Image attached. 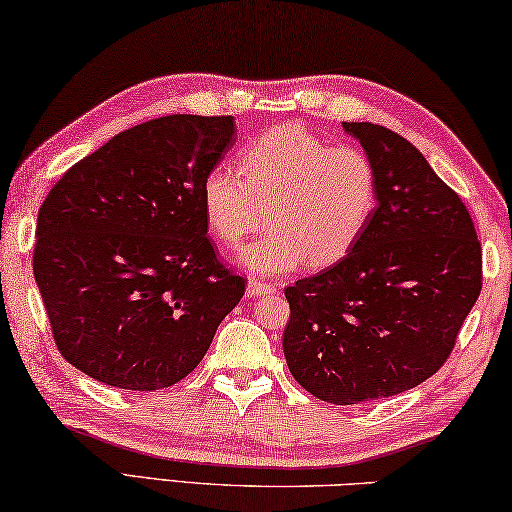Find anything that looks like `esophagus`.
<instances>
[{
  "mask_svg": "<svg viewBox=\"0 0 512 512\" xmlns=\"http://www.w3.org/2000/svg\"><path fill=\"white\" fill-rule=\"evenodd\" d=\"M276 288L270 286V283H263V281H256V279H249L247 283V297L254 299V297H263V295H274Z\"/></svg>",
  "mask_w": 512,
  "mask_h": 512,
  "instance_id": "obj_1",
  "label": "esophagus"
}]
</instances>
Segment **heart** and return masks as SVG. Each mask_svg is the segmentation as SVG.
I'll list each match as a JSON object with an SVG mask.
<instances>
[{
  "label": "heart",
  "instance_id": "1",
  "mask_svg": "<svg viewBox=\"0 0 512 512\" xmlns=\"http://www.w3.org/2000/svg\"><path fill=\"white\" fill-rule=\"evenodd\" d=\"M238 167L208 170L199 197L208 231L224 247H236L254 231L265 208L270 229L236 256L251 274L338 263L356 247L379 201L370 156L356 147H331L299 124L249 140Z\"/></svg>",
  "mask_w": 512,
  "mask_h": 512
}]
</instances>
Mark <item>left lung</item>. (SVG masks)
<instances>
[{
  "label": "left lung",
  "instance_id": "1",
  "mask_svg": "<svg viewBox=\"0 0 512 512\" xmlns=\"http://www.w3.org/2000/svg\"><path fill=\"white\" fill-rule=\"evenodd\" d=\"M379 177L356 247L286 288L283 354L313 397L349 406L440 370L481 292V242L460 197L399 133L342 122Z\"/></svg>",
  "mask_w": 512,
  "mask_h": 512
}]
</instances>
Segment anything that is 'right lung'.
Instances as JSON below:
<instances>
[{"label": "right lung", "mask_w": 512, "mask_h": 512, "mask_svg": "<svg viewBox=\"0 0 512 512\" xmlns=\"http://www.w3.org/2000/svg\"><path fill=\"white\" fill-rule=\"evenodd\" d=\"M236 145V120L167 115L72 165L38 211L33 276L67 363L122 390L188 376L245 279L217 263L201 179Z\"/></svg>", "instance_id": "right-lung-1"}]
</instances>
